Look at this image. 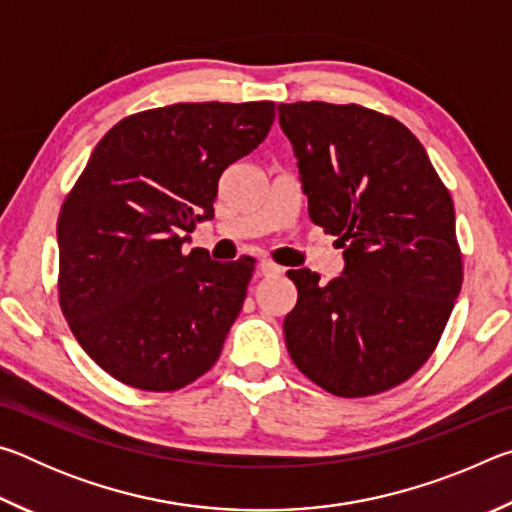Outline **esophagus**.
Masks as SVG:
<instances>
[{
    "mask_svg": "<svg viewBox=\"0 0 512 512\" xmlns=\"http://www.w3.org/2000/svg\"><path fill=\"white\" fill-rule=\"evenodd\" d=\"M257 271H259V275H264V277H273V275L282 273V266L273 264L271 259H262V262L257 264Z\"/></svg>",
    "mask_w": 512,
    "mask_h": 512,
    "instance_id": "obj_1",
    "label": "esophagus"
}]
</instances>
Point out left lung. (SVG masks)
Instances as JSON below:
<instances>
[{
	"mask_svg": "<svg viewBox=\"0 0 512 512\" xmlns=\"http://www.w3.org/2000/svg\"><path fill=\"white\" fill-rule=\"evenodd\" d=\"M309 219L343 248L320 284L287 275L298 302L284 339L300 372L339 397L384 393L431 357L463 284L454 203L424 146L400 121L348 103H280Z\"/></svg>",
	"mask_w": 512,
	"mask_h": 512,
	"instance_id": "8db88e82",
	"label": "left lung"
}]
</instances>
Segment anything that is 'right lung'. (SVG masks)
<instances>
[{
	"label": "right lung",
	"instance_id": "obj_1",
	"mask_svg": "<svg viewBox=\"0 0 512 512\" xmlns=\"http://www.w3.org/2000/svg\"><path fill=\"white\" fill-rule=\"evenodd\" d=\"M273 101L173 103L121 119L58 216V300L99 366L140 391H178L219 359L255 259L185 255L221 173L264 142Z\"/></svg>",
	"mask_w": 512,
	"mask_h": 512
}]
</instances>
